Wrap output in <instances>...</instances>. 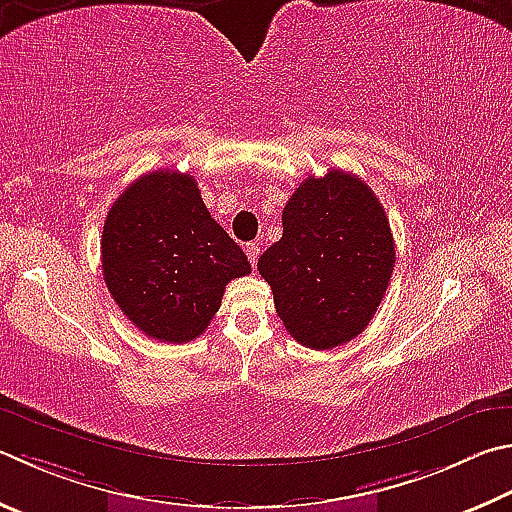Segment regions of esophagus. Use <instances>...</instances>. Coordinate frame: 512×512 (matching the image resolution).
Wrapping results in <instances>:
<instances>
[{
  "mask_svg": "<svg viewBox=\"0 0 512 512\" xmlns=\"http://www.w3.org/2000/svg\"><path fill=\"white\" fill-rule=\"evenodd\" d=\"M246 255L250 259V266H257V257H259V244H246Z\"/></svg>",
  "mask_w": 512,
  "mask_h": 512,
  "instance_id": "esophagus-1",
  "label": "esophagus"
}]
</instances>
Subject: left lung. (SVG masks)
<instances>
[{
    "mask_svg": "<svg viewBox=\"0 0 512 512\" xmlns=\"http://www.w3.org/2000/svg\"><path fill=\"white\" fill-rule=\"evenodd\" d=\"M282 239L259 257L275 311L304 347L333 349L367 329L394 271L383 206L342 170L309 176L282 212Z\"/></svg>",
    "mask_w": 512,
    "mask_h": 512,
    "instance_id": "left-lung-1",
    "label": "left lung"
}]
</instances>
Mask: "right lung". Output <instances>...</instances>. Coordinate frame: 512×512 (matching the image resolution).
I'll list each match as a JSON object with an SVG mask.
<instances>
[{
    "instance_id": "add662e5",
    "label": "right lung",
    "mask_w": 512,
    "mask_h": 512,
    "mask_svg": "<svg viewBox=\"0 0 512 512\" xmlns=\"http://www.w3.org/2000/svg\"><path fill=\"white\" fill-rule=\"evenodd\" d=\"M102 275L134 327L161 342H190L208 329L224 288L250 273L228 232L210 217L192 174H143L109 208Z\"/></svg>"
}]
</instances>
